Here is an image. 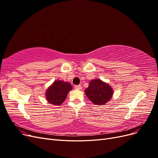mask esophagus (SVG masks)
Returning <instances> with one entry per match:
<instances>
[{"mask_svg": "<svg viewBox=\"0 0 158 158\" xmlns=\"http://www.w3.org/2000/svg\"><path fill=\"white\" fill-rule=\"evenodd\" d=\"M82 85H75V89H76L81 90V89H82Z\"/></svg>", "mask_w": 158, "mask_h": 158, "instance_id": "esophagus-1", "label": "esophagus"}]
</instances>
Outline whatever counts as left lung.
Segmentation results:
<instances>
[{"instance_id": "1", "label": "left lung", "mask_w": 158, "mask_h": 158, "mask_svg": "<svg viewBox=\"0 0 158 158\" xmlns=\"http://www.w3.org/2000/svg\"><path fill=\"white\" fill-rule=\"evenodd\" d=\"M88 98L95 105L103 106L113 97V89L109 84L100 79H93L84 90Z\"/></svg>"}]
</instances>
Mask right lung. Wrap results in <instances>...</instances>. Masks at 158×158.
Returning <instances> with one entry per match:
<instances>
[{"instance_id": "add662e5", "label": "right lung", "mask_w": 158, "mask_h": 158, "mask_svg": "<svg viewBox=\"0 0 158 158\" xmlns=\"http://www.w3.org/2000/svg\"><path fill=\"white\" fill-rule=\"evenodd\" d=\"M73 89L72 85L68 82L55 80L45 92V98L49 103L59 106L63 103L69 92Z\"/></svg>"}]
</instances>
